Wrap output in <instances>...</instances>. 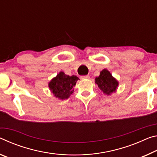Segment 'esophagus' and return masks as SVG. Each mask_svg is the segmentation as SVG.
Masks as SVG:
<instances>
[{"label": "esophagus", "instance_id": "obj_1", "mask_svg": "<svg viewBox=\"0 0 157 157\" xmlns=\"http://www.w3.org/2000/svg\"><path fill=\"white\" fill-rule=\"evenodd\" d=\"M90 78V76L88 75L86 76H81V79H88Z\"/></svg>", "mask_w": 157, "mask_h": 157}]
</instances>
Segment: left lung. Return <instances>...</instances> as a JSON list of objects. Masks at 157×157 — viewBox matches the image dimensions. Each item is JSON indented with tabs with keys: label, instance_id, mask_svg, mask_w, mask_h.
<instances>
[{
	"label": "left lung",
	"instance_id": "1",
	"mask_svg": "<svg viewBox=\"0 0 157 157\" xmlns=\"http://www.w3.org/2000/svg\"><path fill=\"white\" fill-rule=\"evenodd\" d=\"M94 82L101 92L108 96L116 92L119 86V82L106 69L100 71L99 76L96 77Z\"/></svg>",
	"mask_w": 157,
	"mask_h": 157
}]
</instances>
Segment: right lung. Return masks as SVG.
<instances>
[{"label": "right lung", "mask_w": 157, "mask_h": 157, "mask_svg": "<svg viewBox=\"0 0 157 157\" xmlns=\"http://www.w3.org/2000/svg\"><path fill=\"white\" fill-rule=\"evenodd\" d=\"M78 78L75 75H67L63 71H60L57 76L48 82V88L56 98L60 100L68 99L74 92Z\"/></svg>", "instance_id": "add662e5"}]
</instances>
